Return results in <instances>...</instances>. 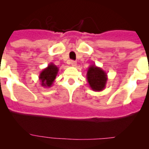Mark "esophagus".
<instances>
[{
	"mask_svg": "<svg viewBox=\"0 0 149 149\" xmlns=\"http://www.w3.org/2000/svg\"><path fill=\"white\" fill-rule=\"evenodd\" d=\"M70 65H71V66H73V67H76V65H77V63L76 61H70Z\"/></svg>",
	"mask_w": 149,
	"mask_h": 149,
	"instance_id": "obj_1",
	"label": "esophagus"
}]
</instances>
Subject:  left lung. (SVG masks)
<instances>
[{
    "instance_id": "8db88e82",
    "label": "left lung",
    "mask_w": 149,
    "mask_h": 149,
    "mask_svg": "<svg viewBox=\"0 0 149 149\" xmlns=\"http://www.w3.org/2000/svg\"><path fill=\"white\" fill-rule=\"evenodd\" d=\"M86 79L89 86L94 91H101L104 89L108 80L106 72L95 65H91L88 67Z\"/></svg>"
}]
</instances>
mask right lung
<instances>
[{
	"label": "right lung",
	"instance_id": "right-lung-1",
	"mask_svg": "<svg viewBox=\"0 0 149 149\" xmlns=\"http://www.w3.org/2000/svg\"><path fill=\"white\" fill-rule=\"evenodd\" d=\"M59 68L54 63H51L47 68L43 69L40 73L39 76V80L40 81V84L42 86L49 88L52 86L54 81L56 79L58 75Z\"/></svg>",
	"mask_w": 149,
	"mask_h": 149
}]
</instances>
